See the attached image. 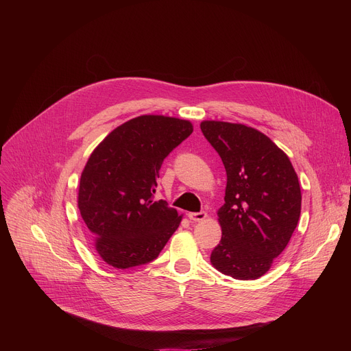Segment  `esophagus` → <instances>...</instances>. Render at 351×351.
I'll return each instance as SVG.
<instances>
[{"label":"esophagus","instance_id":"obj_1","mask_svg":"<svg viewBox=\"0 0 351 351\" xmlns=\"http://www.w3.org/2000/svg\"><path fill=\"white\" fill-rule=\"evenodd\" d=\"M207 218V213L204 211H199V213H190L189 214V219L193 222H202Z\"/></svg>","mask_w":351,"mask_h":351}]
</instances>
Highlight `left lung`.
<instances>
[{"label":"left lung","mask_w":351,"mask_h":351,"mask_svg":"<svg viewBox=\"0 0 351 351\" xmlns=\"http://www.w3.org/2000/svg\"><path fill=\"white\" fill-rule=\"evenodd\" d=\"M203 134L226 169L222 228L211 264L239 280H254L286 248L302 213L297 173L264 133L241 123L204 121Z\"/></svg>","instance_id":"8db88e82"}]
</instances>
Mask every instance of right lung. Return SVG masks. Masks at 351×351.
Returning <instances> with one entry per match:
<instances>
[{"label":"right lung","mask_w":351,"mask_h":351,"mask_svg":"<svg viewBox=\"0 0 351 351\" xmlns=\"http://www.w3.org/2000/svg\"><path fill=\"white\" fill-rule=\"evenodd\" d=\"M193 132L189 121L141 115L114 129L91 153L77 206L98 256L126 269L158 257L182 215L156 202L164 160Z\"/></svg>","instance_id":"add662e5"}]
</instances>
